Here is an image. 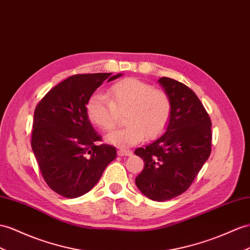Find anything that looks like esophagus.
<instances>
[{
    "instance_id": "34e87169",
    "label": "esophagus",
    "mask_w": 250,
    "mask_h": 250,
    "mask_svg": "<svg viewBox=\"0 0 250 250\" xmlns=\"http://www.w3.org/2000/svg\"><path fill=\"white\" fill-rule=\"evenodd\" d=\"M118 155L119 156H131L133 154V152L129 149H125V148H120L118 149Z\"/></svg>"
}]
</instances>
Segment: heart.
<instances>
[{
	"mask_svg": "<svg viewBox=\"0 0 250 250\" xmlns=\"http://www.w3.org/2000/svg\"><path fill=\"white\" fill-rule=\"evenodd\" d=\"M125 113L127 125L106 136L108 143L118 146L136 145L145 136L153 139L161 135L171 118L172 101L164 89L137 78H125L114 83L108 88L107 98L94 94L87 100V118L101 130L114 129L119 114Z\"/></svg>",
	"mask_w": 250,
	"mask_h": 250,
	"instance_id": "heart-1",
	"label": "heart"
}]
</instances>
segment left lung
<instances>
[{
    "label": "left lung",
    "mask_w": 250,
    "mask_h": 250,
    "mask_svg": "<svg viewBox=\"0 0 250 250\" xmlns=\"http://www.w3.org/2000/svg\"><path fill=\"white\" fill-rule=\"evenodd\" d=\"M172 114L167 131L145 148L135 150L144 170L135 183L150 200L164 202L184 193L211 153V119L195 93L184 83L162 77Z\"/></svg>",
    "instance_id": "8db88e82"
}]
</instances>
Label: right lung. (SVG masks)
Listing matches in <instances>:
<instances>
[{"instance_id": "add662e5", "label": "right lung", "mask_w": 250, "mask_h": 250, "mask_svg": "<svg viewBox=\"0 0 250 250\" xmlns=\"http://www.w3.org/2000/svg\"><path fill=\"white\" fill-rule=\"evenodd\" d=\"M123 74H78L54 86L37 104L31 148L48 187L64 197H79L98 183L116 158L87 118L86 104L104 81Z\"/></svg>"}]
</instances>
